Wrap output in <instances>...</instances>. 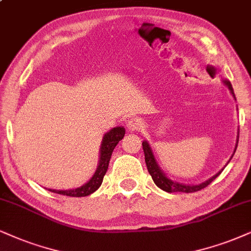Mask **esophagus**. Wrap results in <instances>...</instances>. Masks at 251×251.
Segmentation results:
<instances>
[{
	"label": "esophagus",
	"instance_id": "1",
	"mask_svg": "<svg viewBox=\"0 0 251 251\" xmlns=\"http://www.w3.org/2000/svg\"><path fill=\"white\" fill-rule=\"evenodd\" d=\"M126 126L128 130L137 131L143 128V122H142V120L137 119V117H131V119L128 120V122H126Z\"/></svg>",
	"mask_w": 251,
	"mask_h": 251
}]
</instances>
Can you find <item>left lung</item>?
Returning <instances> with one entry per match:
<instances>
[{"instance_id":"8db88e82","label":"left lung","mask_w":251,"mask_h":251,"mask_svg":"<svg viewBox=\"0 0 251 251\" xmlns=\"http://www.w3.org/2000/svg\"><path fill=\"white\" fill-rule=\"evenodd\" d=\"M222 82H224L225 85L228 87V89H229L230 94L233 95L234 100H236V99H235L234 89H233V87H231V83H230L229 80L222 79ZM237 143H239V131H237L236 144H235L234 152H233V154H231L230 159L233 158L235 151H236ZM142 145H143V151H144V156H145V163H147L148 171H149L150 176H151V177H152L153 182L157 185V186L160 188V190L168 192V193H176V192H182V193H192V192H197V191L202 190L203 187L208 186V185L211 184V182L214 180V179L218 177V176L220 175V173L224 171V169H225L224 168L222 170H220V171H219L218 173H215L214 176H212L211 178H208L205 181L200 182V184H194V185L184 184V182H179V181L172 180V179H170L168 176H166L165 173H164L163 170L160 169V166L158 165V162H157L156 157H154L152 148L150 147L149 142L143 141V142H142ZM230 159L228 160V163L230 162ZM227 164H226V165H227Z\"/></svg>"}]
</instances>
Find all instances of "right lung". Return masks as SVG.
<instances>
[{"label": "right lung", "mask_w": 251, "mask_h": 251, "mask_svg": "<svg viewBox=\"0 0 251 251\" xmlns=\"http://www.w3.org/2000/svg\"><path fill=\"white\" fill-rule=\"evenodd\" d=\"M126 129L125 126H115V128L110 129L109 131L106 132L102 138L100 151H99V163L98 168L95 170L94 175L92 178L83 184L82 186L73 188V190H51L48 188L49 191L54 192V193L63 194V196L67 197H86L95 192L99 187L101 186L102 180H103L104 175H106L108 165H109V160L113 153L114 149L117 145V143L125 137Z\"/></svg>", "instance_id": "obj_1"}]
</instances>
